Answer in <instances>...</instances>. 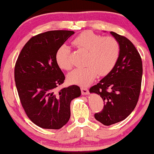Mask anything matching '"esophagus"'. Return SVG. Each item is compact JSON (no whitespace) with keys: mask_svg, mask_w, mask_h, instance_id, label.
<instances>
[{"mask_svg":"<svg viewBox=\"0 0 154 154\" xmlns=\"http://www.w3.org/2000/svg\"><path fill=\"white\" fill-rule=\"evenodd\" d=\"M81 91H82V95H84V96H86V95L88 94V88H84V87H82L81 88Z\"/></svg>","mask_w":154,"mask_h":154,"instance_id":"esophagus-1","label":"esophagus"}]
</instances>
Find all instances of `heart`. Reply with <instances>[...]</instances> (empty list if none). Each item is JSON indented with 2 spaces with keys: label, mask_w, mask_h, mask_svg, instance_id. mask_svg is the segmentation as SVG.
I'll return each instance as SVG.
<instances>
[{
  "label": "heart",
  "mask_w": 154,
  "mask_h": 154,
  "mask_svg": "<svg viewBox=\"0 0 154 154\" xmlns=\"http://www.w3.org/2000/svg\"><path fill=\"white\" fill-rule=\"evenodd\" d=\"M72 45L86 51V54L84 59L86 66L75 69L68 75V81L71 84L86 86L96 79L98 74L100 76L107 75L113 70L119 56V44L115 38L102 37L90 31L78 35L72 40ZM55 58L62 70H69L72 68L70 49L66 45L58 47Z\"/></svg>",
  "instance_id": "obj_1"
}]
</instances>
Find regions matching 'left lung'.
Here are the masks:
<instances>
[{
	"label": "left lung",
	"instance_id": "8db88e82",
	"mask_svg": "<svg viewBox=\"0 0 154 154\" xmlns=\"http://www.w3.org/2000/svg\"><path fill=\"white\" fill-rule=\"evenodd\" d=\"M110 34L119 44L118 60L113 70L89 90L103 100V111L94 116L105 125L120 122L131 114L139 98L142 77V59L133 43L114 32Z\"/></svg>",
	"mask_w": 154,
	"mask_h": 154
}]
</instances>
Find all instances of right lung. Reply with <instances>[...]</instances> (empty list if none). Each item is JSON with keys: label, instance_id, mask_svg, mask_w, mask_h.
Wrapping results in <instances>:
<instances>
[{"label": "right lung", "instance_id": "obj_1", "mask_svg": "<svg viewBox=\"0 0 154 154\" xmlns=\"http://www.w3.org/2000/svg\"><path fill=\"white\" fill-rule=\"evenodd\" d=\"M74 33L51 31L37 35L24 45L15 64L14 80L21 105L32 122L42 128H61L70 119L71 101L81 96L76 85L55 92L65 80L56 52Z\"/></svg>", "mask_w": 154, "mask_h": 154}]
</instances>
